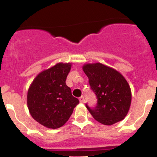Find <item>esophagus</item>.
Returning <instances> with one entry per match:
<instances>
[{"label":"esophagus","instance_id":"obj_1","mask_svg":"<svg viewBox=\"0 0 157 157\" xmlns=\"http://www.w3.org/2000/svg\"><path fill=\"white\" fill-rule=\"evenodd\" d=\"M79 100H80V102H81V103H84V102H85L84 97L83 96H81L80 98H79Z\"/></svg>","mask_w":157,"mask_h":157}]
</instances>
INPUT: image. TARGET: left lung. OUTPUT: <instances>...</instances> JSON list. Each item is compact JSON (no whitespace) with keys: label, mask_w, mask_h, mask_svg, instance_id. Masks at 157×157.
<instances>
[{"label":"left lung","mask_w":157,"mask_h":157,"mask_svg":"<svg viewBox=\"0 0 157 157\" xmlns=\"http://www.w3.org/2000/svg\"><path fill=\"white\" fill-rule=\"evenodd\" d=\"M82 69L97 98L94 108L86 104L93 117L106 125L123 120L131 102L130 86L125 77L117 70L100 63L86 64Z\"/></svg>","instance_id":"1"}]
</instances>
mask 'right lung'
I'll list each match as a JSON object with an SVG mask.
<instances>
[{"label":"right lung","mask_w":157,"mask_h":157,"mask_svg":"<svg viewBox=\"0 0 157 157\" xmlns=\"http://www.w3.org/2000/svg\"><path fill=\"white\" fill-rule=\"evenodd\" d=\"M71 67V63H57L40 73L28 90L27 105L30 114L48 128L63 125L79 103L66 84Z\"/></svg>","instance_id":"right-lung-1"}]
</instances>
